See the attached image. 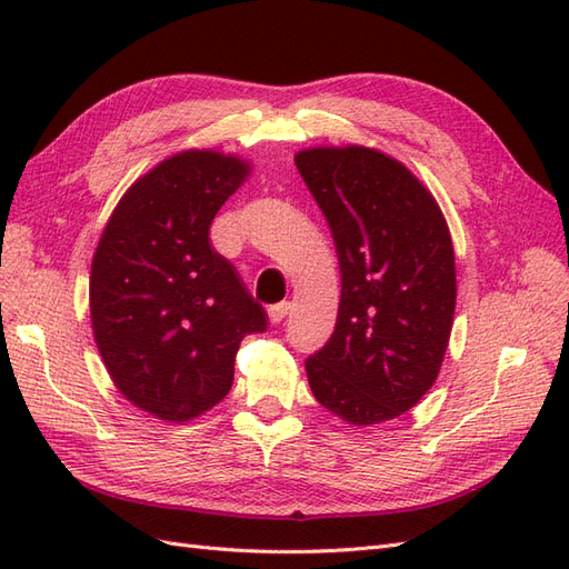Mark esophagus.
Wrapping results in <instances>:
<instances>
[{"label": "esophagus", "instance_id": "esophagus-1", "mask_svg": "<svg viewBox=\"0 0 569 569\" xmlns=\"http://www.w3.org/2000/svg\"><path fill=\"white\" fill-rule=\"evenodd\" d=\"M289 308H291V303L289 301H280V303H274V306H270V311H268V316H270V322H282L284 318H287V313H289Z\"/></svg>", "mask_w": 569, "mask_h": 569}]
</instances>
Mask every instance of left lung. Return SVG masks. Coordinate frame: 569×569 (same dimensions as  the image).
<instances>
[{"instance_id": "obj_1", "label": "left lung", "mask_w": 569, "mask_h": 569, "mask_svg": "<svg viewBox=\"0 0 569 569\" xmlns=\"http://www.w3.org/2000/svg\"><path fill=\"white\" fill-rule=\"evenodd\" d=\"M332 230L341 299L325 347L306 358L320 406L368 427L403 416L435 385L456 311V256L435 197L368 147L295 157Z\"/></svg>"}]
</instances>
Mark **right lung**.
Segmentation results:
<instances>
[{
    "label": "right lung",
    "mask_w": 569,
    "mask_h": 569,
    "mask_svg": "<svg viewBox=\"0 0 569 569\" xmlns=\"http://www.w3.org/2000/svg\"><path fill=\"white\" fill-rule=\"evenodd\" d=\"M249 170L220 151L176 153L128 189L97 244V349L118 391L159 420L187 422L226 399L239 343L268 327L209 237Z\"/></svg>",
    "instance_id": "1"
}]
</instances>
